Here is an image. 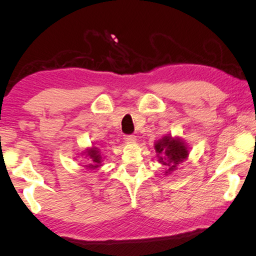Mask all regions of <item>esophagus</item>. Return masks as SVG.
I'll use <instances>...</instances> for the list:
<instances>
[{
  "mask_svg": "<svg viewBox=\"0 0 256 256\" xmlns=\"http://www.w3.org/2000/svg\"><path fill=\"white\" fill-rule=\"evenodd\" d=\"M124 140L126 142H130V144H132V142H136V136H125Z\"/></svg>",
  "mask_w": 256,
  "mask_h": 256,
  "instance_id": "1",
  "label": "esophagus"
}]
</instances>
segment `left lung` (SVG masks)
Returning <instances> with one entry per match:
<instances>
[{"label": "left lung", "instance_id": "left-lung-1", "mask_svg": "<svg viewBox=\"0 0 256 256\" xmlns=\"http://www.w3.org/2000/svg\"><path fill=\"white\" fill-rule=\"evenodd\" d=\"M157 162L166 167L164 175H170L178 170V166L188 158L190 146L180 136L170 134L162 136L154 142Z\"/></svg>", "mask_w": 256, "mask_h": 256}]
</instances>
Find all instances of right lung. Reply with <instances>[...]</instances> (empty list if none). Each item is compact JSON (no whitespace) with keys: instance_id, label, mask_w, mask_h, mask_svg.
I'll use <instances>...</instances> for the list:
<instances>
[{"instance_id":"1","label":"right lung","mask_w":256,"mask_h":256,"mask_svg":"<svg viewBox=\"0 0 256 256\" xmlns=\"http://www.w3.org/2000/svg\"><path fill=\"white\" fill-rule=\"evenodd\" d=\"M79 156H84V158L89 160V164L82 166L86 170H98L104 164V160H105V156H102V152L97 146L92 144V146L84 149L82 152L79 154Z\"/></svg>"}]
</instances>
